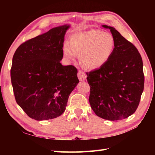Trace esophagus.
I'll return each instance as SVG.
<instances>
[{"mask_svg":"<svg viewBox=\"0 0 155 155\" xmlns=\"http://www.w3.org/2000/svg\"><path fill=\"white\" fill-rule=\"evenodd\" d=\"M78 77L80 81H85L87 78V75L85 72L81 71V70H79L78 73Z\"/></svg>","mask_w":155,"mask_h":155,"instance_id":"1","label":"esophagus"}]
</instances>
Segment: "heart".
Instances as JSON below:
<instances>
[{
	"label": "heart",
	"mask_w": 155,
	"mask_h": 155,
	"mask_svg": "<svg viewBox=\"0 0 155 155\" xmlns=\"http://www.w3.org/2000/svg\"><path fill=\"white\" fill-rule=\"evenodd\" d=\"M114 45V37L109 33L92 30L72 35L70 44H64L63 52L64 57L72 60L81 54V63L88 68L96 69L109 61Z\"/></svg>",
	"instance_id": "obj_1"
}]
</instances>
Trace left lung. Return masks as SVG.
Wrapping results in <instances>:
<instances>
[{"instance_id":"8db88e82","label":"left lung","mask_w":155,"mask_h":155,"mask_svg":"<svg viewBox=\"0 0 155 155\" xmlns=\"http://www.w3.org/2000/svg\"><path fill=\"white\" fill-rule=\"evenodd\" d=\"M102 26L110 30L114 48L104 66L87 72L91 88L88 100L97 116L123 120L134 113L143 91L142 59L137 48L114 28Z\"/></svg>"}]
</instances>
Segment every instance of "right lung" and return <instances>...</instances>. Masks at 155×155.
I'll use <instances>...</instances> for the list:
<instances>
[{"instance_id": "add662e5", "label": "right lung", "mask_w": 155, "mask_h": 155, "mask_svg": "<svg viewBox=\"0 0 155 155\" xmlns=\"http://www.w3.org/2000/svg\"><path fill=\"white\" fill-rule=\"evenodd\" d=\"M69 27H55L28 40L13 55L10 74L14 96L32 119L46 120L61 115L79 82L77 68L60 63Z\"/></svg>"}]
</instances>
